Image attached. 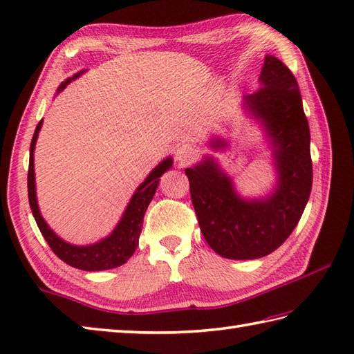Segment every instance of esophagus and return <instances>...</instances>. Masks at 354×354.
I'll list each match as a JSON object with an SVG mask.
<instances>
[{"instance_id": "esophagus-1", "label": "esophagus", "mask_w": 354, "mask_h": 354, "mask_svg": "<svg viewBox=\"0 0 354 354\" xmlns=\"http://www.w3.org/2000/svg\"><path fill=\"white\" fill-rule=\"evenodd\" d=\"M194 156V149L192 146H181L176 150V160L181 164H187L193 160Z\"/></svg>"}]
</instances>
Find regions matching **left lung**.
<instances>
[{
  "mask_svg": "<svg viewBox=\"0 0 354 354\" xmlns=\"http://www.w3.org/2000/svg\"><path fill=\"white\" fill-rule=\"evenodd\" d=\"M261 88L243 100L272 141L275 190L263 199H242L212 158L185 169L199 227L212 250L225 259L252 260L274 252L295 230L312 190L310 131L298 82L280 59L266 56ZM227 142L213 140V149Z\"/></svg>",
  "mask_w": 354,
  "mask_h": 354,
  "instance_id": "8db88e82",
  "label": "left lung"
}]
</instances>
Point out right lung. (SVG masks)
<instances>
[{"mask_svg":"<svg viewBox=\"0 0 354 354\" xmlns=\"http://www.w3.org/2000/svg\"><path fill=\"white\" fill-rule=\"evenodd\" d=\"M82 73L84 71L74 74L73 77L62 82V85L59 86L57 93H61L71 80L77 79ZM41 127H42V120L37 123L33 138H32V145H30L27 189H28L30 208H32L33 217L37 223V227H39L42 232L44 239L47 240L51 251L55 252L62 261H65L66 265H70L73 268H77L82 270H91L93 272V270H106V269L124 265V263L132 257L135 250H137L138 237L142 228V219H145L146 209L156 192V187H158V183H160L161 175L165 170H169L171 167L173 160L171 158H165L164 161H161L152 171H150V175L146 178V181L142 183L137 189V192L133 193L132 199L129 201V204H127V208L122 217V221L118 222L115 230L111 232V236L93 245L76 246V245L66 243L65 240H62L48 227L47 222H45L44 217L41 216L39 207H37L33 152H35V145H36V140H37V135H39Z\"/></svg>","mask_w":354,"mask_h":354,"instance_id":"1","label":"right lung"}]
</instances>
